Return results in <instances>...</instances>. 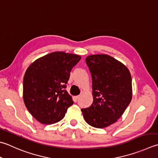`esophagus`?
<instances>
[{
  "label": "esophagus",
  "mask_w": 158,
  "mask_h": 158,
  "mask_svg": "<svg viewBox=\"0 0 158 158\" xmlns=\"http://www.w3.org/2000/svg\"><path fill=\"white\" fill-rule=\"evenodd\" d=\"M79 98H80V97L79 96H74L73 98V101L75 102H76L77 101H78V100H79Z\"/></svg>",
  "instance_id": "34e87169"
}]
</instances>
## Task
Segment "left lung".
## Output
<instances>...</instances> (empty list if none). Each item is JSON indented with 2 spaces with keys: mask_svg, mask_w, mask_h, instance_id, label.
I'll list each match as a JSON object with an SVG mask.
<instances>
[{
  "mask_svg": "<svg viewBox=\"0 0 158 158\" xmlns=\"http://www.w3.org/2000/svg\"><path fill=\"white\" fill-rule=\"evenodd\" d=\"M85 61L91 73L94 101L81 111L89 125L105 128L115 123L131 102V76L126 66L108 55H91Z\"/></svg>",
  "mask_w": 158,
  "mask_h": 158,
  "instance_id": "8db88e82",
  "label": "left lung"
}]
</instances>
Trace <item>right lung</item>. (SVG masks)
Wrapping results in <instances>:
<instances>
[{
  "label": "right lung",
  "instance_id": "add662e5",
  "mask_svg": "<svg viewBox=\"0 0 158 158\" xmlns=\"http://www.w3.org/2000/svg\"><path fill=\"white\" fill-rule=\"evenodd\" d=\"M80 56L56 52L34 61L23 78V100L29 112L42 124L58 123L73 104L65 90Z\"/></svg>",
  "mask_w": 158,
  "mask_h": 158
}]
</instances>
